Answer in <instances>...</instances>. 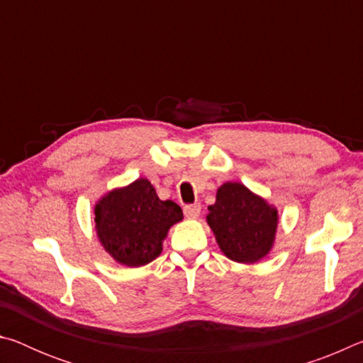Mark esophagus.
<instances>
[{"label":"esophagus","instance_id":"1","mask_svg":"<svg viewBox=\"0 0 363 363\" xmlns=\"http://www.w3.org/2000/svg\"><path fill=\"white\" fill-rule=\"evenodd\" d=\"M200 210H201V206L199 203L187 205V206H184V214H186V218H189V219H196L200 216Z\"/></svg>","mask_w":363,"mask_h":363}]
</instances>
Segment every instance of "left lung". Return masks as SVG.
I'll return each instance as SVG.
<instances>
[{
  "mask_svg": "<svg viewBox=\"0 0 363 363\" xmlns=\"http://www.w3.org/2000/svg\"><path fill=\"white\" fill-rule=\"evenodd\" d=\"M279 210L242 182H224L208 206L206 223L219 250L233 262L255 264L275 245Z\"/></svg>",
  "mask_w": 363,
  "mask_h": 363,
  "instance_id": "8db88e82",
  "label": "left lung"
}]
</instances>
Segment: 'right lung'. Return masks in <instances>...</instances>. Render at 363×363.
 Returning a JSON list of instances; mask_svg holds the SVG:
<instances>
[{
	"mask_svg": "<svg viewBox=\"0 0 363 363\" xmlns=\"http://www.w3.org/2000/svg\"><path fill=\"white\" fill-rule=\"evenodd\" d=\"M182 219L181 206L160 200L145 177L108 190L94 205L97 240L115 262L126 267H143L157 259L169 229Z\"/></svg>",
	"mask_w": 363,
	"mask_h": 363,
	"instance_id": "1",
	"label": "right lung"
}]
</instances>
